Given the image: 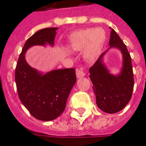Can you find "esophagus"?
Wrapping results in <instances>:
<instances>
[{
  "instance_id": "esophagus-1",
  "label": "esophagus",
  "mask_w": 146,
  "mask_h": 146,
  "mask_svg": "<svg viewBox=\"0 0 146 146\" xmlns=\"http://www.w3.org/2000/svg\"><path fill=\"white\" fill-rule=\"evenodd\" d=\"M85 73L82 70V69H77L76 71V76L78 78H83L85 76Z\"/></svg>"
}]
</instances>
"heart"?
I'll return each mask as SVG.
<instances>
[{
    "label": "heart",
    "instance_id": "obj_1",
    "mask_svg": "<svg viewBox=\"0 0 146 146\" xmlns=\"http://www.w3.org/2000/svg\"><path fill=\"white\" fill-rule=\"evenodd\" d=\"M106 39L105 30L101 28H88L74 32L68 38V46L73 52H82L87 62L96 60Z\"/></svg>",
    "mask_w": 146,
    "mask_h": 146
}]
</instances>
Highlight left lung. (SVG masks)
<instances>
[{
  "instance_id": "1",
  "label": "left lung",
  "mask_w": 146,
  "mask_h": 146,
  "mask_svg": "<svg viewBox=\"0 0 146 146\" xmlns=\"http://www.w3.org/2000/svg\"><path fill=\"white\" fill-rule=\"evenodd\" d=\"M109 45L119 49L123 55V66L117 75L110 73L103 59L108 50L100 56L98 60L90 68V78L93 84L96 105L100 110L108 113L122 110L131 98L134 78L130 54L117 33L111 29Z\"/></svg>"
}]
</instances>
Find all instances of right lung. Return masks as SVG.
Returning <instances> with one entry per match:
<instances>
[{
  "mask_svg": "<svg viewBox=\"0 0 146 146\" xmlns=\"http://www.w3.org/2000/svg\"><path fill=\"white\" fill-rule=\"evenodd\" d=\"M57 29H41L29 37L15 68L16 86L22 104L35 118L45 122L57 118L65 110L69 93L77 81L75 69H55L43 73L29 65L25 54L34 46H53Z\"/></svg>",
  "mask_w": 146,
  "mask_h": 146,
  "instance_id": "add662e5",
  "label": "right lung"
}]
</instances>
